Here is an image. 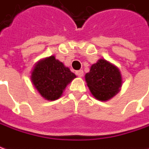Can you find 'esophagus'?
I'll return each mask as SVG.
<instances>
[{
  "mask_svg": "<svg viewBox=\"0 0 149 149\" xmlns=\"http://www.w3.org/2000/svg\"><path fill=\"white\" fill-rule=\"evenodd\" d=\"M75 74H76V75L79 76V77H82L84 75V71L82 70H77V71L75 72Z\"/></svg>",
  "mask_w": 149,
  "mask_h": 149,
  "instance_id": "esophagus-1",
  "label": "esophagus"
}]
</instances>
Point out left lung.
<instances>
[{
	"mask_svg": "<svg viewBox=\"0 0 149 149\" xmlns=\"http://www.w3.org/2000/svg\"><path fill=\"white\" fill-rule=\"evenodd\" d=\"M85 81L90 92L101 101L111 99L122 85L121 74L116 66L101 59L85 74Z\"/></svg>",
	"mask_w": 149,
	"mask_h": 149,
	"instance_id": "1",
	"label": "left lung"
}]
</instances>
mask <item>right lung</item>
I'll return each mask as SVG.
<instances>
[{"instance_id": "right-lung-1", "label": "right lung", "mask_w": 149, "mask_h": 149, "mask_svg": "<svg viewBox=\"0 0 149 149\" xmlns=\"http://www.w3.org/2000/svg\"><path fill=\"white\" fill-rule=\"evenodd\" d=\"M75 77V74L60 60H55L54 56L40 61L31 74L32 83L47 100L59 99L66 85Z\"/></svg>"}]
</instances>
